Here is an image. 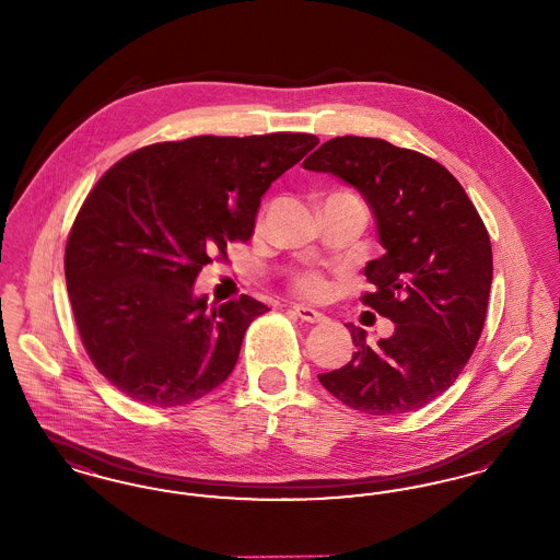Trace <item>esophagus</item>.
<instances>
[{"label": "esophagus", "instance_id": "34e87169", "mask_svg": "<svg viewBox=\"0 0 560 560\" xmlns=\"http://www.w3.org/2000/svg\"><path fill=\"white\" fill-rule=\"evenodd\" d=\"M293 315L300 317L302 320H306V323H323V320L327 319L319 311L308 308V306H302V304H295V306H293Z\"/></svg>", "mask_w": 560, "mask_h": 560}]
</instances>
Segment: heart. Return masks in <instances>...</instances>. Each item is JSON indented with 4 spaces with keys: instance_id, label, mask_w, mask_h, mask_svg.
<instances>
[{
    "instance_id": "1",
    "label": "heart",
    "mask_w": 560,
    "mask_h": 560,
    "mask_svg": "<svg viewBox=\"0 0 560 560\" xmlns=\"http://www.w3.org/2000/svg\"><path fill=\"white\" fill-rule=\"evenodd\" d=\"M293 290H295L298 295H302V298L320 300V298H325L327 292H329V283L319 272H304V275L295 277Z\"/></svg>"
}]
</instances>
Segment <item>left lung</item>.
Returning a JSON list of instances; mask_svg holds the SVG:
<instances>
[{"mask_svg": "<svg viewBox=\"0 0 560 560\" xmlns=\"http://www.w3.org/2000/svg\"><path fill=\"white\" fill-rule=\"evenodd\" d=\"M357 188L384 254L370 260L361 300L395 323L377 347L348 323L357 352L319 382L370 416L420 409L457 380L479 342L493 277L491 241L450 170L380 138L338 136L302 163Z\"/></svg>", "mask_w": 560, "mask_h": 560, "instance_id": "8db88e82", "label": "left lung"}]
</instances>
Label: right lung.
<instances>
[{"mask_svg": "<svg viewBox=\"0 0 560 560\" xmlns=\"http://www.w3.org/2000/svg\"><path fill=\"white\" fill-rule=\"evenodd\" d=\"M317 144L292 132L158 142L92 188L65 249L67 290L85 352L126 397L187 405L231 375L268 306L241 295L210 308L192 283L252 237L262 195Z\"/></svg>", "mask_w": 560, "mask_h": 560, "instance_id": "obj_1", "label": "right lung"}]
</instances>
